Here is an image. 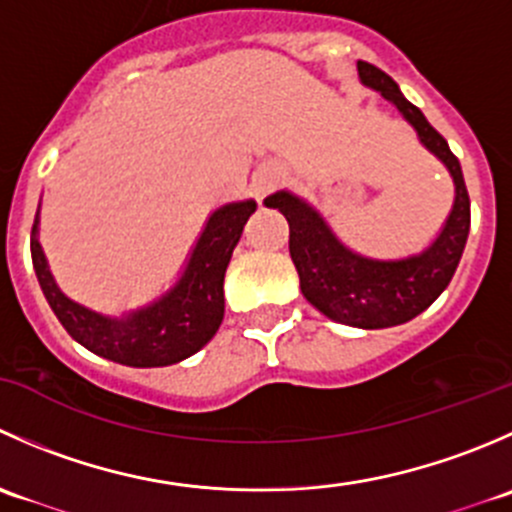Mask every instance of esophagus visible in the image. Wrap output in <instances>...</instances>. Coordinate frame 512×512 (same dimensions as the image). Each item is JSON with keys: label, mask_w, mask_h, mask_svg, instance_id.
<instances>
[{"label": "esophagus", "mask_w": 512, "mask_h": 512, "mask_svg": "<svg viewBox=\"0 0 512 512\" xmlns=\"http://www.w3.org/2000/svg\"><path fill=\"white\" fill-rule=\"evenodd\" d=\"M282 178L285 175H282V170L277 165H262V168H257V173L252 175V193H255V198L262 200L265 195H270L282 183Z\"/></svg>", "instance_id": "1"}]
</instances>
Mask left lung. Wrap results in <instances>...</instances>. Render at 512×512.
<instances>
[{"label": "left lung", "mask_w": 512, "mask_h": 512, "mask_svg": "<svg viewBox=\"0 0 512 512\" xmlns=\"http://www.w3.org/2000/svg\"><path fill=\"white\" fill-rule=\"evenodd\" d=\"M356 69L361 84L394 103L401 116L416 128L418 141L451 173L456 200L436 240L421 255L404 260H371L344 247L322 215L297 195L280 190L265 198V205L277 208L287 218L289 255L307 302L334 322L359 329H384L414 319L448 287L471 230V198L461 163L451 153L446 138L426 121L414 103L406 101L396 81L369 61H359Z\"/></svg>", "instance_id": "8db88e82"}]
</instances>
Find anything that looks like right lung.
Masks as SVG:
<instances>
[{
    "mask_svg": "<svg viewBox=\"0 0 512 512\" xmlns=\"http://www.w3.org/2000/svg\"><path fill=\"white\" fill-rule=\"evenodd\" d=\"M257 210L255 200L227 203L215 210L198 237L185 272L170 292L128 317L113 319L81 307L56 287L39 245V213L32 227V262L46 302L66 332L103 359L116 364L168 366L203 349L218 332L225 314V270L240 242L242 227Z\"/></svg>",
    "mask_w": 512,
    "mask_h": 512,
    "instance_id": "obj_1",
    "label": "right lung"
}]
</instances>
